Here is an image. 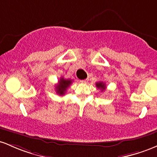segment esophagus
I'll return each instance as SVG.
<instances>
[{
	"label": "esophagus",
	"mask_w": 157,
	"mask_h": 157,
	"mask_svg": "<svg viewBox=\"0 0 157 157\" xmlns=\"http://www.w3.org/2000/svg\"><path fill=\"white\" fill-rule=\"evenodd\" d=\"M88 81V79H84V80H81L80 82H82V83H87Z\"/></svg>",
	"instance_id": "34e87169"
}]
</instances>
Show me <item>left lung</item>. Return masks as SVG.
<instances>
[{
    "instance_id": "1",
    "label": "left lung",
    "mask_w": 157,
    "mask_h": 157,
    "mask_svg": "<svg viewBox=\"0 0 157 157\" xmlns=\"http://www.w3.org/2000/svg\"><path fill=\"white\" fill-rule=\"evenodd\" d=\"M96 87H97L98 89H101V91L105 90V88H106V85H105V84L103 82H96Z\"/></svg>"
}]
</instances>
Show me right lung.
<instances>
[{"instance_id": "obj_1", "label": "right lung", "mask_w": 157, "mask_h": 157, "mask_svg": "<svg viewBox=\"0 0 157 157\" xmlns=\"http://www.w3.org/2000/svg\"><path fill=\"white\" fill-rule=\"evenodd\" d=\"M73 81L70 79H64V78H61L59 81V83L56 85V91L60 96H64L66 93L67 88L70 87L72 84Z\"/></svg>"}]
</instances>
